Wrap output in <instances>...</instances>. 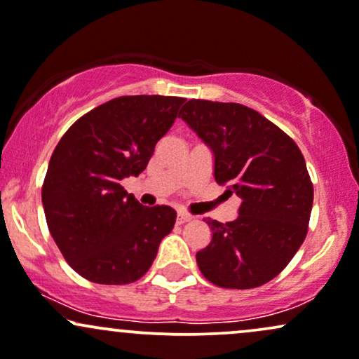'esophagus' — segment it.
<instances>
[{
    "label": "esophagus",
    "instance_id": "34e87169",
    "mask_svg": "<svg viewBox=\"0 0 359 359\" xmlns=\"http://www.w3.org/2000/svg\"><path fill=\"white\" fill-rule=\"evenodd\" d=\"M191 219H193V217H191V215H188V213L180 212V213H178V217H176V224H178V225H181V224H187V222H190Z\"/></svg>",
    "mask_w": 359,
    "mask_h": 359
}]
</instances>
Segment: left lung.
<instances>
[{
  "mask_svg": "<svg viewBox=\"0 0 359 359\" xmlns=\"http://www.w3.org/2000/svg\"><path fill=\"white\" fill-rule=\"evenodd\" d=\"M180 116L213 151V176L241 196L232 222L205 219L212 241L196 252L201 275L249 290L280 275L309 231L313 201L305 159L292 137L241 103L190 100Z\"/></svg>",
  "mask_w": 359,
  "mask_h": 359,
  "instance_id": "left-lung-1",
  "label": "left lung"
}]
</instances>
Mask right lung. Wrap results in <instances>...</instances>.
I'll return each instance as SVG.
<instances>
[{
    "label": "right lung",
    "instance_id": "right-lung-1",
    "mask_svg": "<svg viewBox=\"0 0 359 359\" xmlns=\"http://www.w3.org/2000/svg\"><path fill=\"white\" fill-rule=\"evenodd\" d=\"M184 103L180 96H120L76 120L55 146L42 184L47 227L78 275L100 285L142 278L176 212L144 207L120 181L146 169Z\"/></svg>",
    "mask_w": 359,
    "mask_h": 359
}]
</instances>
